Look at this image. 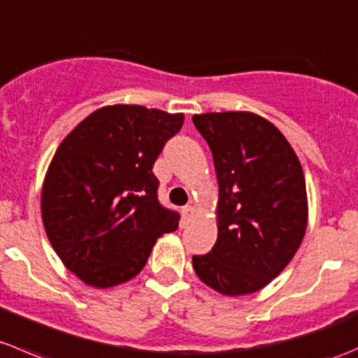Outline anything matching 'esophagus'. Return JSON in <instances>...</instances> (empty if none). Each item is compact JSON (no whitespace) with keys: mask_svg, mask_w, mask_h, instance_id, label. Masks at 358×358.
I'll list each match as a JSON object with an SVG mask.
<instances>
[{"mask_svg":"<svg viewBox=\"0 0 358 358\" xmlns=\"http://www.w3.org/2000/svg\"><path fill=\"white\" fill-rule=\"evenodd\" d=\"M194 214H196V208H194L193 205H186V207L182 208V219H184V221H189V219L193 217Z\"/></svg>","mask_w":358,"mask_h":358,"instance_id":"1","label":"esophagus"}]
</instances>
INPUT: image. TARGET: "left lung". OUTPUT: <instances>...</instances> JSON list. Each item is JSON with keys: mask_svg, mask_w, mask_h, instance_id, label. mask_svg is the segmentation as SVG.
Instances as JSON below:
<instances>
[{"mask_svg": "<svg viewBox=\"0 0 358 358\" xmlns=\"http://www.w3.org/2000/svg\"><path fill=\"white\" fill-rule=\"evenodd\" d=\"M219 184L217 240L194 273L224 296L252 294L284 271L308 224L303 167L284 134L250 111L194 115Z\"/></svg>", "mask_w": 358, "mask_h": 358, "instance_id": "1", "label": "left lung"}]
</instances>
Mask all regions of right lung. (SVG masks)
I'll list each match as a JSON object with an SVG mask.
<instances>
[{
    "label": "right lung",
    "instance_id": "1",
    "mask_svg": "<svg viewBox=\"0 0 358 358\" xmlns=\"http://www.w3.org/2000/svg\"><path fill=\"white\" fill-rule=\"evenodd\" d=\"M182 113L104 106L60 143L45 174L41 217L64 266L95 289L141 273L179 214L158 201L153 165L179 132Z\"/></svg>",
    "mask_w": 358,
    "mask_h": 358
}]
</instances>
